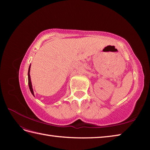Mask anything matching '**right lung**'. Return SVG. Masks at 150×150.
Here are the masks:
<instances>
[{"label":"right lung","mask_w":150,"mask_h":150,"mask_svg":"<svg viewBox=\"0 0 150 150\" xmlns=\"http://www.w3.org/2000/svg\"><path fill=\"white\" fill-rule=\"evenodd\" d=\"M30 65L29 67V71H28V84H29V89H30V91L31 93L33 94V96H34V92H33V87H32V84H31V81H30Z\"/></svg>","instance_id":"1"}]
</instances>
